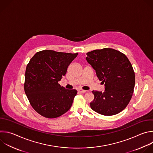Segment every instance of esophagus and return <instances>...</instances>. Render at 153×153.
I'll list each match as a JSON object with an SVG mask.
<instances>
[{"label":"esophagus","mask_w":153,"mask_h":153,"mask_svg":"<svg viewBox=\"0 0 153 153\" xmlns=\"http://www.w3.org/2000/svg\"><path fill=\"white\" fill-rule=\"evenodd\" d=\"M78 91H79V92H80V93H85V92H86V91H85V90H83V89H78Z\"/></svg>","instance_id":"34e87169"}]
</instances>
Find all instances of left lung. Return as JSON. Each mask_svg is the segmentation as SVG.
<instances>
[{
    "label": "left lung",
    "mask_w": 153,
    "mask_h": 153,
    "mask_svg": "<svg viewBox=\"0 0 153 153\" xmlns=\"http://www.w3.org/2000/svg\"><path fill=\"white\" fill-rule=\"evenodd\" d=\"M86 55L87 62L105 84L104 92L92 91L91 109L106 116L120 113L129 103L134 88L135 75L130 62L124 54L109 48L95 50Z\"/></svg>",
    "instance_id": "8db88e82"
}]
</instances>
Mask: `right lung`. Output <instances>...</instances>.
I'll return each mask as SVG.
<instances>
[{"mask_svg": "<svg viewBox=\"0 0 153 153\" xmlns=\"http://www.w3.org/2000/svg\"><path fill=\"white\" fill-rule=\"evenodd\" d=\"M78 53L42 50L31 58L25 73V91L32 107L41 115L55 118L72 106L76 89H67L58 82Z\"/></svg>", "mask_w": 153, "mask_h": 153, "instance_id": "obj_1", "label": "right lung"}]
</instances>
